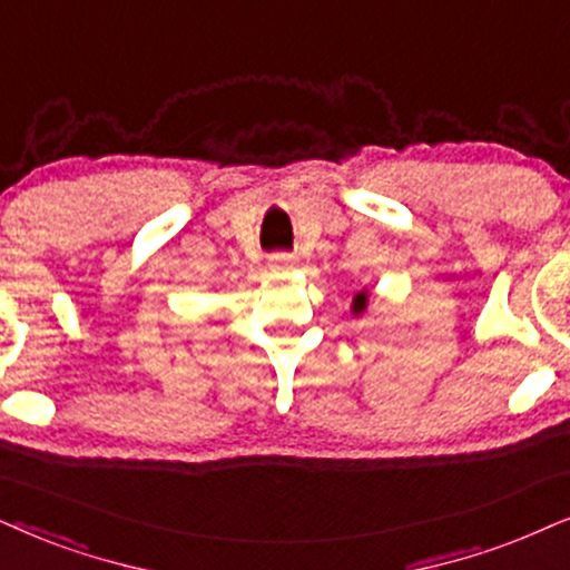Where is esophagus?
Listing matches in <instances>:
<instances>
[{
    "mask_svg": "<svg viewBox=\"0 0 570 570\" xmlns=\"http://www.w3.org/2000/svg\"><path fill=\"white\" fill-rule=\"evenodd\" d=\"M273 268H276V271L292 268V255H276V263H273Z\"/></svg>",
    "mask_w": 570,
    "mask_h": 570,
    "instance_id": "obj_1",
    "label": "esophagus"
}]
</instances>
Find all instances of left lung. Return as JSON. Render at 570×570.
Segmentation results:
<instances>
[{
  "label": "left lung",
  "mask_w": 570,
  "mask_h": 570,
  "mask_svg": "<svg viewBox=\"0 0 570 570\" xmlns=\"http://www.w3.org/2000/svg\"><path fill=\"white\" fill-rule=\"evenodd\" d=\"M365 307V294H357L355 297V309H363Z\"/></svg>",
  "instance_id": "obj_1"
}]
</instances>
